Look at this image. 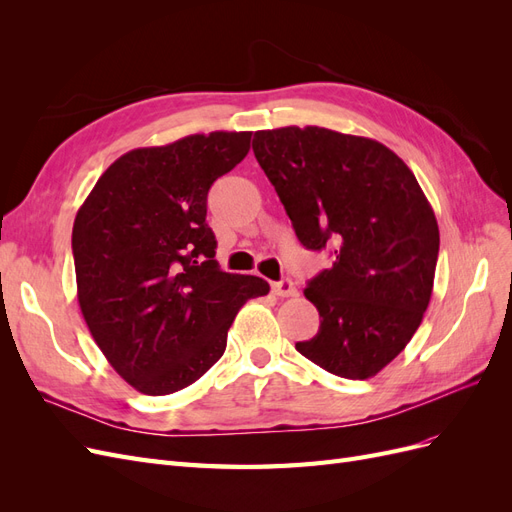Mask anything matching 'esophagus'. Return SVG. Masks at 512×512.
I'll use <instances>...</instances> for the list:
<instances>
[{
    "instance_id": "esophagus-1",
    "label": "esophagus",
    "mask_w": 512,
    "mask_h": 512,
    "mask_svg": "<svg viewBox=\"0 0 512 512\" xmlns=\"http://www.w3.org/2000/svg\"><path fill=\"white\" fill-rule=\"evenodd\" d=\"M271 292L284 299V297H294V294H297V288H294V284L288 280V277H284V280L271 284Z\"/></svg>"
}]
</instances>
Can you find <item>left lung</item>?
Returning a JSON list of instances; mask_svg holds the SVG:
<instances>
[{"label":"left lung","instance_id":"left-lung-1","mask_svg":"<svg viewBox=\"0 0 512 512\" xmlns=\"http://www.w3.org/2000/svg\"><path fill=\"white\" fill-rule=\"evenodd\" d=\"M254 156L307 250L333 265L303 290L320 329L297 350L339 378L367 380L408 346L431 299L436 215L412 170L374 138L327 128L254 134Z\"/></svg>","mask_w":512,"mask_h":512}]
</instances>
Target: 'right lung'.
Returning <instances> with one entry per match:
<instances>
[{
    "mask_svg": "<svg viewBox=\"0 0 512 512\" xmlns=\"http://www.w3.org/2000/svg\"><path fill=\"white\" fill-rule=\"evenodd\" d=\"M252 132H209L123 153L74 218L76 297L117 374L145 395L185 389L218 363L232 320L265 297L256 275L220 269L207 194Z\"/></svg>",
    "mask_w": 512,
    "mask_h": 512,
    "instance_id": "right-lung-1",
    "label": "right lung"
}]
</instances>
